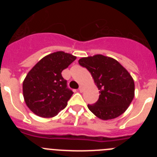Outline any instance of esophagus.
<instances>
[{
  "label": "esophagus",
  "mask_w": 157,
  "mask_h": 157,
  "mask_svg": "<svg viewBox=\"0 0 157 157\" xmlns=\"http://www.w3.org/2000/svg\"><path fill=\"white\" fill-rule=\"evenodd\" d=\"M78 90H79L80 92H82V91H83V86H80L79 88H78Z\"/></svg>",
  "instance_id": "obj_1"
}]
</instances>
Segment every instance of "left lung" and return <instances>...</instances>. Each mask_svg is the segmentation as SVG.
<instances>
[{
    "mask_svg": "<svg viewBox=\"0 0 157 157\" xmlns=\"http://www.w3.org/2000/svg\"><path fill=\"white\" fill-rule=\"evenodd\" d=\"M78 63L90 72L100 90L98 101L88 105V109L102 120L124 113L134 97V82L127 69L116 59L101 54L81 58Z\"/></svg>",
    "mask_w": 157,
    "mask_h": 157,
    "instance_id": "obj_1",
    "label": "left lung"
}]
</instances>
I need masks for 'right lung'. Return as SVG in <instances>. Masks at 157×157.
<instances>
[{"mask_svg":"<svg viewBox=\"0 0 157 157\" xmlns=\"http://www.w3.org/2000/svg\"><path fill=\"white\" fill-rule=\"evenodd\" d=\"M76 59L63 51L44 56L27 73L23 82V94L29 109L43 118L56 116L67 105L73 92L67 88L62 71Z\"/></svg>","mask_w":157,"mask_h":157,"instance_id":"add662e5","label":"right lung"}]
</instances>
